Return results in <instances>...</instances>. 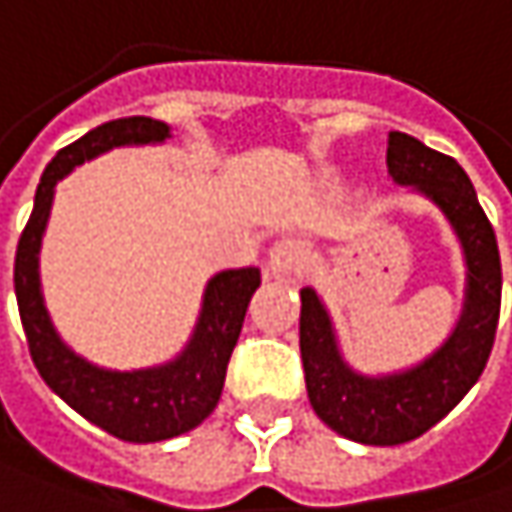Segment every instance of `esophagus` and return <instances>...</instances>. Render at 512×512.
Wrapping results in <instances>:
<instances>
[{
    "mask_svg": "<svg viewBox=\"0 0 512 512\" xmlns=\"http://www.w3.org/2000/svg\"><path fill=\"white\" fill-rule=\"evenodd\" d=\"M309 262V244L303 238H279L268 256L271 274H291Z\"/></svg>",
    "mask_w": 512,
    "mask_h": 512,
    "instance_id": "34e87169",
    "label": "esophagus"
}]
</instances>
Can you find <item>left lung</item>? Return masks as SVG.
I'll return each instance as SVG.
<instances>
[{
    "mask_svg": "<svg viewBox=\"0 0 512 512\" xmlns=\"http://www.w3.org/2000/svg\"><path fill=\"white\" fill-rule=\"evenodd\" d=\"M387 168L396 183L417 186L452 221L466 253V311L446 347L402 376L364 379L341 361L329 317L311 288L300 291V352L314 414L332 431L367 446L417 440L443 420L481 379L501 311V259L490 218L457 160L390 130Z\"/></svg>",
    "mask_w": 512,
    "mask_h": 512,
    "instance_id": "1",
    "label": "left lung"
}]
</instances>
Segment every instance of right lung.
Listing matches in <instances>:
<instances>
[{
  "label": "right lung",
  "mask_w": 512,
  "mask_h": 512,
  "mask_svg": "<svg viewBox=\"0 0 512 512\" xmlns=\"http://www.w3.org/2000/svg\"><path fill=\"white\" fill-rule=\"evenodd\" d=\"M165 136H168L165 122L148 116H128V119L104 122L87 136H81L78 142L60 148L40 177L34 209L19 236L17 259H14L19 317L37 373L69 408H75L81 417H87L107 434L128 443H157L186 434L215 411L250 297L262 282L256 268L212 276V282L206 285L201 323L195 329L192 344L177 361L157 370H136V373L98 370L60 344L43 306L40 274H37V253L52 209L55 183L75 165L107 148L163 142Z\"/></svg>",
  "instance_id": "right-lung-1"
}]
</instances>
